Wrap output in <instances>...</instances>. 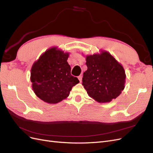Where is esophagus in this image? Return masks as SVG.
I'll list each match as a JSON object with an SVG mask.
<instances>
[{"instance_id": "esophagus-1", "label": "esophagus", "mask_w": 153, "mask_h": 153, "mask_svg": "<svg viewBox=\"0 0 153 153\" xmlns=\"http://www.w3.org/2000/svg\"><path fill=\"white\" fill-rule=\"evenodd\" d=\"M78 80H79V81L81 82H82V75L78 76Z\"/></svg>"}]
</instances>
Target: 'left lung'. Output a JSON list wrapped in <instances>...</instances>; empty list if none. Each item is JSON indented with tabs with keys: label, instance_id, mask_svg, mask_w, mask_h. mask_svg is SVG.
Returning <instances> with one entry per match:
<instances>
[{
	"label": "left lung",
	"instance_id": "left-lung-1",
	"mask_svg": "<svg viewBox=\"0 0 153 153\" xmlns=\"http://www.w3.org/2000/svg\"><path fill=\"white\" fill-rule=\"evenodd\" d=\"M87 71L84 73L82 85L87 94L100 103L110 102L121 93L124 88L126 74L121 64L108 52L87 55Z\"/></svg>",
	"mask_w": 153,
	"mask_h": 153
}]
</instances>
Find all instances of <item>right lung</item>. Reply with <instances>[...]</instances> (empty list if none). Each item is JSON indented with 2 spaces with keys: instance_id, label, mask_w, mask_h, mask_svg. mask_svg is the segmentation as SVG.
Returning <instances> with one entry per match:
<instances>
[{
  "instance_id": "1",
  "label": "right lung",
  "mask_w": 153,
  "mask_h": 153,
  "mask_svg": "<svg viewBox=\"0 0 153 153\" xmlns=\"http://www.w3.org/2000/svg\"><path fill=\"white\" fill-rule=\"evenodd\" d=\"M68 57V53L53 47L41 55L32 65V89L45 102L55 104L66 99L72 87L79 83L76 77L71 75Z\"/></svg>"
}]
</instances>
